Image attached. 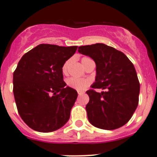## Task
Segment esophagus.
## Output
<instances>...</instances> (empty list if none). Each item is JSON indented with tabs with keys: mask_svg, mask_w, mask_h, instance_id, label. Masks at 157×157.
<instances>
[{
	"mask_svg": "<svg viewBox=\"0 0 157 157\" xmlns=\"http://www.w3.org/2000/svg\"><path fill=\"white\" fill-rule=\"evenodd\" d=\"M77 93H78V96H80V95H83V93H84V92H83V91H78Z\"/></svg>",
	"mask_w": 157,
	"mask_h": 157,
	"instance_id": "obj_1",
	"label": "esophagus"
}]
</instances>
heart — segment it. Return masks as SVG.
Here are the masks:
<instances>
[{"instance_id": "1", "label": "heart", "mask_w": 157, "mask_h": 157, "mask_svg": "<svg viewBox=\"0 0 157 157\" xmlns=\"http://www.w3.org/2000/svg\"><path fill=\"white\" fill-rule=\"evenodd\" d=\"M90 58H87V57H83V58H81V63L83 65V67H85L86 64H87L89 61H90ZM71 61L68 60V61H65L64 64H63L62 68H61V71H62V73L64 74H67V71H68V67ZM67 83V85L69 86L70 88L74 89V90H77V91H82V90H86V88L88 87L89 85L90 84L91 81L89 79H82V78H75V77H71V78H68L66 81Z\"/></svg>"}]
</instances>
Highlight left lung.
Listing matches in <instances>:
<instances>
[{"label": "left lung", "instance_id": "8db88e82", "mask_svg": "<svg viewBox=\"0 0 157 157\" xmlns=\"http://www.w3.org/2000/svg\"><path fill=\"white\" fill-rule=\"evenodd\" d=\"M80 54L95 61L96 76L93 89L86 91L88 120L93 126L114 130L131 119L139 102L140 83L134 64L123 52L102 43L78 48Z\"/></svg>", "mask_w": 157, "mask_h": 157}]
</instances>
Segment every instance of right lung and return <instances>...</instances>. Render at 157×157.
<instances>
[{"mask_svg":"<svg viewBox=\"0 0 157 157\" xmlns=\"http://www.w3.org/2000/svg\"><path fill=\"white\" fill-rule=\"evenodd\" d=\"M77 49L40 44L19 61L13 91L19 114L32 129L52 132L69 120L77 92L66 86L61 68Z\"/></svg>","mask_w":157,"mask_h":157,"instance_id":"add662e5","label":"right lung"}]
</instances>
